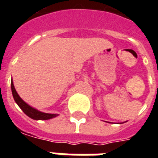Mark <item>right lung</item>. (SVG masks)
Returning a JSON list of instances; mask_svg holds the SVG:
<instances>
[{
  "mask_svg": "<svg viewBox=\"0 0 158 158\" xmlns=\"http://www.w3.org/2000/svg\"><path fill=\"white\" fill-rule=\"evenodd\" d=\"M11 88H12V96L14 98V101L16 103L19 105V106L22 109L23 113H25L26 115L29 118L35 120H47V119H51L57 116V114H52V113H45L40 112L35 108H34L32 106H30L29 104H27L25 102H23L22 98L19 96V94L16 91L14 85H13V82L11 81Z\"/></svg>",
  "mask_w": 158,
  "mask_h": 158,
  "instance_id": "right-lung-1",
  "label": "right lung"
}]
</instances>
